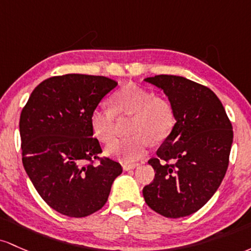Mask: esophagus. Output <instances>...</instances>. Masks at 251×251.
<instances>
[{
	"label": "esophagus",
	"mask_w": 251,
	"mask_h": 251,
	"mask_svg": "<svg viewBox=\"0 0 251 251\" xmlns=\"http://www.w3.org/2000/svg\"><path fill=\"white\" fill-rule=\"evenodd\" d=\"M137 166H139V163H125V165H123V170L130 171V170H134V168H136Z\"/></svg>",
	"instance_id": "obj_1"
}]
</instances>
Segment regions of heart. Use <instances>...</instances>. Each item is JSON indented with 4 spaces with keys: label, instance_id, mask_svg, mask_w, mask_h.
Returning <instances> with one entry per match:
<instances>
[{
    "label": "heart",
    "instance_id": "1",
    "mask_svg": "<svg viewBox=\"0 0 251 251\" xmlns=\"http://www.w3.org/2000/svg\"><path fill=\"white\" fill-rule=\"evenodd\" d=\"M111 108L97 106L91 112L92 131L102 142H109L115 136L117 116L134 115L128 139L112 141L106 146L108 155L133 162L147 153L149 143L160 142L170 135L176 123L171 103L165 98L154 97L148 90L135 84H126L118 89L110 98Z\"/></svg>",
    "mask_w": 251,
    "mask_h": 251
}]
</instances>
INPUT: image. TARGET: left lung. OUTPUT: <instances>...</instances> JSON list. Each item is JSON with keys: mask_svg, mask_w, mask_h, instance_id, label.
I'll return each instance as SVG.
<instances>
[{"mask_svg": "<svg viewBox=\"0 0 251 251\" xmlns=\"http://www.w3.org/2000/svg\"><path fill=\"white\" fill-rule=\"evenodd\" d=\"M145 81L167 96L176 123L156 157L148 161L155 178L143 188V198L151 210L168 218L190 216L210 201L226 173L231 122L219 98L206 86L168 75Z\"/></svg>", "mask_w": 251, "mask_h": 251, "instance_id": "8db88e82", "label": "left lung"}]
</instances>
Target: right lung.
Instances as JSON below:
<instances>
[{"mask_svg": "<svg viewBox=\"0 0 251 251\" xmlns=\"http://www.w3.org/2000/svg\"><path fill=\"white\" fill-rule=\"evenodd\" d=\"M115 80L58 75L33 90L20 116L22 163L40 197L61 215L86 217L102 209L122 167L102 153L90 117Z\"/></svg>", "mask_w": 251, "mask_h": 251, "instance_id": "right-lung-1", "label": "right lung"}]
</instances>
